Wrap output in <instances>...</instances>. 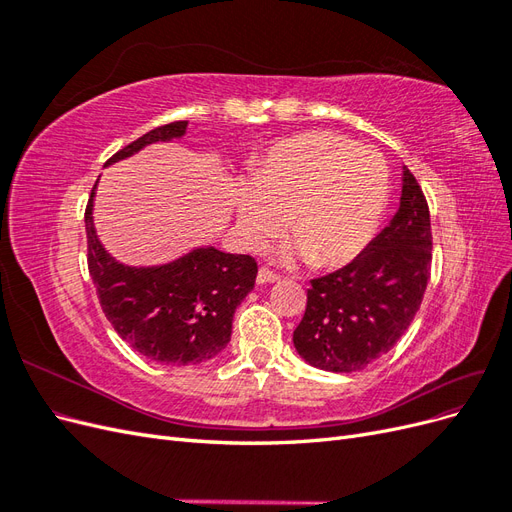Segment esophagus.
Wrapping results in <instances>:
<instances>
[{"label":"esophagus","mask_w":512,"mask_h":512,"mask_svg":"<svg viewBox=\"0 0 512 512\" xmlns=\"http://www.w3.org/2000/svg\"><path fill=\"white\" fill-rule=\"evenodd\" d=\"M277 280H280V275L269 271V269H265V267H262V269L258 271V275H256V282H258V284H271V282H277Z\"/></svg>","instance_id":"34e87169"}]
</instances>
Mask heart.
I'll return each mask as SVG.
<instances>
[{
	"label": "heart",
	"instance_id": "1",
	"mask_svg": "<svg viewBox=\"0 0 512 512\" xmlns=\"http://www.w3.org/2000/svg\"><path fill=\"white\" fill-rule=\"evenodd\" d=\"M389 196V166L374 147L314 130L277 143L237 192V228L260 250L286 226L294 230L284 258L337 267L359 256Z\"/></svg>",
	"mask_w": 512,
	"mask_h": 512
}]
</instances>
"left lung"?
Returning <instances> with one entry per match:
<instances>
[{
	"label": "left lung",
	"mask_w": 512,
	"mask_h": 512,
	"mask_svg": "<svg viewBox=\"0 0 512 512\" xmlns=\"http://www.w3.org/2000/svg\"><path fill=\"white\" fill-rule=\"evenodd\" d=\"M431 273V222L421 185L404 166L399 209L346 267L312 280L292 342L324 371L350 374L389 352L421 307Z\"/></svg>",
	"instance_id": "8db88e82"
}]
</instances>
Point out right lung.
<instances>
[{"mask_svg": "<svg viewBox=\"0 0 512 512\" xmlns=\"http://www.w3.org/2000/svg\"><path fill=\"white\" fill-rule=\"evenodd\" d=\"M185 128L188 121H173L151 130L117 151L106 166L151 143L181 138ZM96 185L85 209L87 265L108 322L149 361L196 365L213 359L230 342L235 309L254 288L256 260L207 245L158 267L121 265L96 235Z\"/></svg>", "mask_w": 512, "mask_h": 512, "instance_id": "add662e5", "label": "right lung"}]
</instances>
